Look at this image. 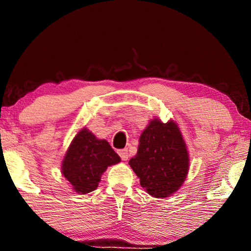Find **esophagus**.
<instances>
[{"instance_id":"obj_1","label":"esophagus","mask_w":251,"mask_h":251,"mask_svg":"<svg viewBox=\"0 0 251 251\" xmlns=\"http://www.w3.org/2000/svg\"><path fill=\"white\" fill-rule=\"evenodd\" d=\"M118 154L120 155V158H122L123 160H127L128 159V152H127V150H126V149L119 150V151H118Z\"/></svg>"}]
</instances>
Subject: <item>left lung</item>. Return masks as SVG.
<instances>
[{
  "label": "left lung",
  "instance_id": "left-lung-1",
  "mask_svg": "<svg viewBox=\"0 0 251 251\" xmlns=\"http://www.w3.org/2000/svg\"><path fill=\"white\" fill-rule=\"evenodd\" d=\"M140 185L150 195L164 198L180 188L189 171V154L174 122H150L140 135L137 154L128 162Z\"/></svg>",
  "mask_w": 251,
  "mask_h": 251
}]
</instances>
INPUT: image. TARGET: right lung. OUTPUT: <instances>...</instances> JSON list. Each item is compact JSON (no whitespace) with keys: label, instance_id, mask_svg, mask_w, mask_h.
<instances>
[{"label":"right lung","instance_id":"obj_1","mask_svg":"<svg viewBox=\"0 0 251 251\" xmlns=\"http://www.w3.org/2000/svg\"><path fill=\"white\" fill-rule=\"evenodd\" d=\"M120 157L106 140L97 139L88 129L75 135L62 162V175L79 194H88L99 185L101 175Z\"/></svg>","mask_w":251,"mask_h":251}]
</instances>
